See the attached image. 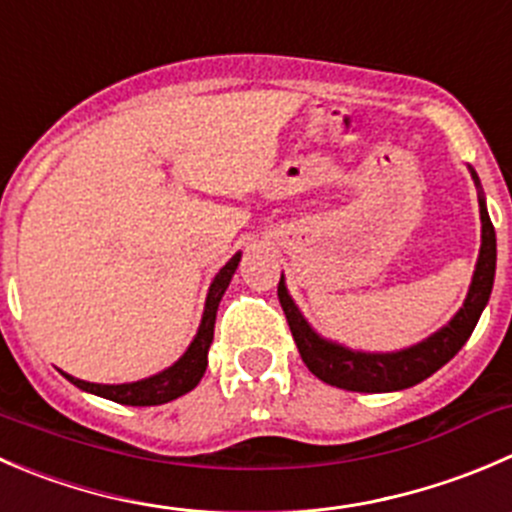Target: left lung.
<instances>
[{"label": "left lung", "instance_id": "left-lung-1", "mask_svg": "<svg viewBox=\"0 0 512 512\" xmlns=\"http://www.w3.org/2000/svg\"><path fill=\"white\" fill-rule=\"evenodd\" d=\"M480 220H483V245H480L478 267H475L473 285H470L465 305L458 315L435 332L420 345L408 347L403 352H390V355H370V352H352L340 345L320 340L310 330L302 315L297 312L295 302L290 300L285 290V282L280 277L277 297L285 310L287 325L297 342L302 362L315 377H320L327 385L352 390V393H390V390L413 388L420 380L433 375L435 370L445 365L460 347L473 335L475 325L480 320V312L488 305L490 290H493L495 277V227L490 222L485 200L480 197Z\"/></svg>", "mask_w": 512, "mask_h": 512}]
</instances>
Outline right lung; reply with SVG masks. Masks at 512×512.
Segmentation results:
<instances>
[{
    "label": "right lung",
    "instance_id": "add662e5",
    "mask_svg": "<svg viewBox=\"0 0 512 512\" xmlns=\"http://www.w3.org/2000/svg\"><path fill=\"white\" fill-rule=\"evenodd\" d=\"M237 262H240V255L232 257L210 285V295H207L205 302V315H202V325L197 330V337L192 340L190 350L180 357L172 367H167L165 372L155 377H147V380L140 382H127V385H94V382L77 380L72 375H64L72 385L87 390V393L99 395V398L114 400V403L122 405H162L170 403V400L180 398V395L190 393L197 382L202 380L207 370V350H210L212 335H215V315L217 305H220L222 295H225L227 285H230L232 275L237 270Z\"/></svg>",
    "mask_w": 512,
    "mask_h": 512
}]
</instances>
